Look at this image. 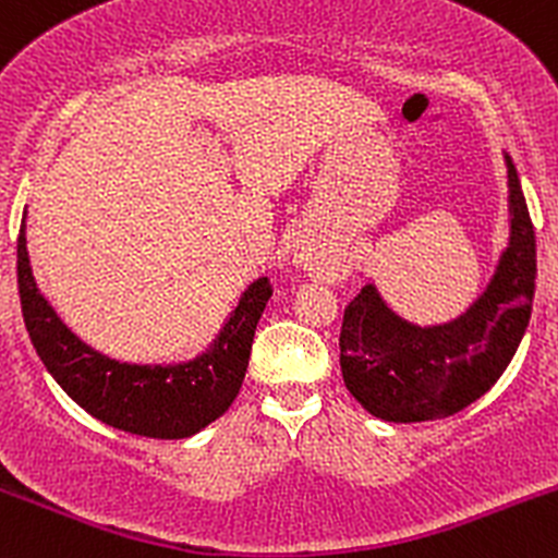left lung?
<instances>
[{"label":"left lung","instance_id":"left-lung-1","mask_svg":"<svg viewBox=\"0 0 558 558\" xmlns=\"http://www.w3.org/2000/svg\"><path fill=\"white\" fill-rule=\"evenodd\" d=\"M509 178V243L493 278L448 323H409L386 304L375 283L345 306L341 373L349 393L383 422L444 420L462 412L509 367L535 293V230L520 175L504 155Z\"/></svg>","mask_w":558,"mask_h":558}]
</instances>
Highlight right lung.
<instances>
[{
    "mask_svg": "<svg viewBox=\"0 0 558 558\" xmlns=\"http://www.w3.org/2000/svg\"><path fill=\"white\" fill-rule=\"evenodd\" d=\"M17 288L31 343L57 386L114 430L159 440L191 438L228 412L246 375L254 330L272 296L270 280H254L215 341L194 360L172 364L112 360L81 341L38 291L25 248V215L17 235Z\"/></svg>",
    "mask_w": 558,
    "mask_h": 558,
    "instance_id": "right-lung-1",
    "label": "right lung"
}]
</instances>
